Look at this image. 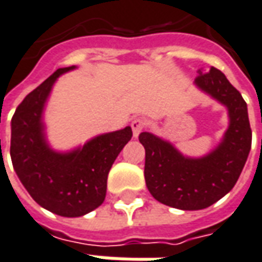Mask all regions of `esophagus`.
<instances>
[{
	"label": "esophagus",
	"mask_w": 262,
	"mask_h": 262,
	"mask_svg": "<svg viewBox=\"0 0 262 262\" xmlns=\"http://www.w3.org/2000/svg\"><path fill=\"white\" fill-rule=\"evenodd\" d=\"M143 127H145V123H143V120H141V119L133 120V123H131V128H133L134 138H138L139 134L142 133Z\"/></svg>",
	"instance_id": "1"
}]
</instances>
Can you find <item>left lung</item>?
I'll return each instance as SVG.
<instances>
[{
  "label": "left lung",
  "instance_id": "8db88e82",
  "mask_svg": "<svg viewBox=\"0 0 262 262\" xmlns=\"http://www.w3.org/2000/svg\"><path fill=\"white\" fill-rule=\"evenodd\" d=\"M193 84L228 112V128L210 152L186 156L167 139L147 131L139 134L147 189L157 202L180 210H203L231 192L251 149L247 105L225 74L215 68L199 70Z\"/></svg>",
  "mask_w": 262,
  "mask_h": 262
}]
</instances>
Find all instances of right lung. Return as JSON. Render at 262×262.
<instances>
[{
	"label": "right lung",
	"instance_id": "right-lung-1",
	"mask_svg": "<svg viewBox=\"0 0 262 262\" xmlns=\"http://www.w3.org/2000/svg\"><path fill=\"white\" fill-rule=\"evenodd\" d=\"M74 69H58L23 99L11 121V159L17 178L41 207L69 218L85 215L103 203L110 168L133 137L127 125L70 150L51 146L45 107L55 82Z\"/></svg>",
	"mask_w": 262,
	"mask_h": 262
}]
</instances>
